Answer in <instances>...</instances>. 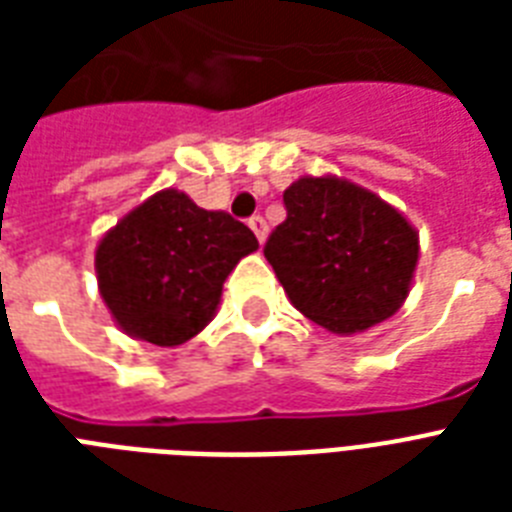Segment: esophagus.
<instances>
[{
  "instance_id": "obj_1",
  "label": "esophagus",
  "mask_w": 512,
  "mask_h": 512,
  "mask_svg": "<svg viewBox=\"0 0 512 512\" xmlns=\"http://www.w3.org/2000/svg\"><path fill=\"white\" fill-rule=\"evenodd\" d=\"M249 228L255 231L257 241H260V244H265V239H268V223H265L263 217H260V215L249 217Z\"/></svg>"
}]
</instances>
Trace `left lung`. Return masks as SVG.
<instances>
[{
    "label": "left lung",
    "mask_w": 512,
    "mask_h": 512,
    "mask_svg": "<svg viewBox=\"0 0 512 512\" xmlns=\"http://www.w3.org/2000/svg\"><path fill=\"white\" fill-rule=\"evenodd\" d=\"M284 207L263 252L303 316L348 337L404 305L420 236L396 207L337 175L297 177Z\"/></svg>",
    "instance_id": "left-lung-1"
}]
</instances>
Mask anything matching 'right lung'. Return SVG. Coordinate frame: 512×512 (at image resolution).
Listing matches in <instances>:
<instances>
[{
    "label": "right lung",
    "mask_w": 512,
    "mask_h": 512,
    "mask_svg": "<svg viewBox=\"0 0 512 512\" xmlns=\"http://www.w3.org/2000/svg\"><path fill=\"white\" fill-rule=\"evenodd\" d=\"M255 249V233L228 212L164 188L100 239V297L124 335L175 348L215 319L228 273Z\"/></svg>",
    "instance_id": "right-lung-1"
}]
</instances>
